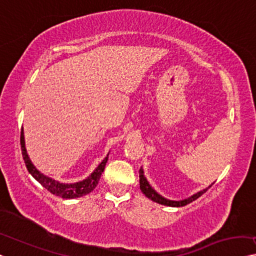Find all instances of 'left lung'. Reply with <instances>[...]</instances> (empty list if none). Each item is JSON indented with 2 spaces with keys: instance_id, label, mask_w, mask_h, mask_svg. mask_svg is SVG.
<instances>
[{
  "instance_id": "1",
  "label": "left lung",
  "mask_w": 256,
  "mask_h": 256,
  "mask_svg": "<svg viewBox=\"0 0 256 256\" xmlns=\"http://www.w3.org/2000/svg\"><path fill=\"white\" fill-rule=\"evenodd\" d=\"M139 178H140L139 182H140V190H141V192H142V193L144 194V196H146L148 198V199H150L152 201H154V202H158V204H160L169 206V207H182V206H186L188 204H190V202L194 201V200H196L198 198L201 196L202 194H204V193L206 192V190H207L212 186V185H210V186H209V188H204V190H199V192L196 193V194H193V196H190V198H188V199L176 201V200L166 199L164 196H162L161 194H158L154 188H152L150 184V182H148V180H147V178L144 177L142 166H141L140 170H139Z\"/></svg>"
}]
</instances>
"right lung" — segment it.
<instances>
[{"instance_id":"right-lung-1","label":"right lung","mask_w":256,"mask_h":256,"mask_svg":"<svg viewBox=\"0 0 256 256\" xmlns=\"http://www.w3.org/2000/svg\"><path fill=\"white\" fill-rule=\"evenodd\" d=\"M20 146H22V158H24L25 166L28 168V172L32 174V177L40 182L44 188H47L52 194H54L56 196L63 198V199H74V198H80L86 194L90 193L95 188H96L98 180L102 172H104L106 163L108 161V155L106 156L100 164L96 166L93 172H92L88 177L84 180H80L77 182H72V184H66V182H60L58 180H55L50 177L46 176L42 172H40L36 169L32 161L30 160V156L28 154L25 147V138H24V128H22L20 132Z\"/></svg>"}]
</instances>
